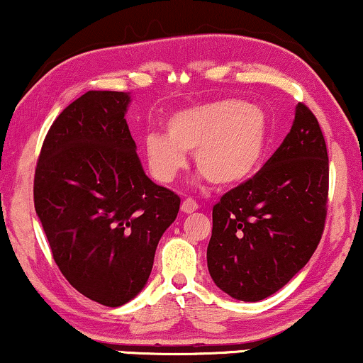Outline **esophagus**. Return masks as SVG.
Segmentation results:
<instances>
[{"label":"esophagus","instance_id":"1","mask_svg":"<svg viewBox=\"0 0 363 363\" xmlns=\"http://www.w3.org/2000/svg\"><path fill=\"white\" fill-rule=\"evenodd\" d=\"M196 210H198V203L195 200H191V198H186V200L182 203V211L186 213V215Z\"/></svg>","mask_w":363,"mask_h":363}]
</instances>
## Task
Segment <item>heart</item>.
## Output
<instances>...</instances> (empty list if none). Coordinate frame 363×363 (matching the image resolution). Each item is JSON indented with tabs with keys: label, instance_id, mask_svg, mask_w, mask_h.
Listing matches in <instances>:
<instances>
[{
	"label": "heart",
	"instance_id": "obj_1",
	"mask_svg": "<svg viewBox=\"0 0 363 363\" xmlns=\"http://www.w3.org/2000/svg\"><path fill=\"white\" fill-rule=\"evenodd\" d=\"M167 135L148 133L145 157L155 180L170 183L186 167L185 153L216 186L250 180L264 158L269 123L261 107L225 99L183 108L165 122Z\"/></svg>",
	"mask_w": 363,
	"mask_h": 363
}]
</instances>
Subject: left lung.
<instances>
[{"mask_svg": "<svg viewBox=\"0 0 363 363\" xmlns=\"http://www.w3.org/2000/svg\"><path fill=\"white\" fill-rule=\"evenodd\" d=\"M329 157L314 113L297 104L291 132L251 180L213 206L206 259L233 299L257 302L284 287L319 245L327 215Z\"/></svg>", "mask_w": 363, "mask_h": 363, "instance_id": "8db88e82", "label": "left lung"}]
</instances>
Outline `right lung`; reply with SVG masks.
<instances>
[{
    "label": "right lung",
    "mask_w": 363,
    "mask_h": 363,
    "mask_svg": "<svg viewBox=\"0 0 363 363\" xmlns=\"http://www.w3.org/2000/svg\"><path fill=\"white\" fill-rule=\"evenodd\" d=\"M128 92L89 91L59 113L34 175V208L74 289L107 307L132 301L152 272L180 198L145 175L125 113Z\"/></svg>",
    "instance_id": "1"
}]
</instances>
